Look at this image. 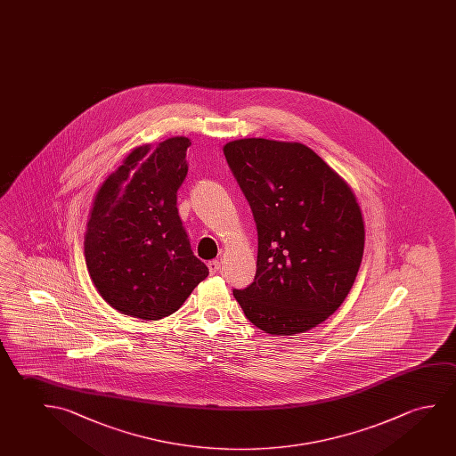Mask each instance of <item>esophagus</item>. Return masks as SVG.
<instances>
[{
  "label": "esophagus",
  "mask_w": 456,
  "mask_h": 456,
  "mask_svg": "<svg viewBox=\"0 0 456 456\" xmlns=\"http://www.w3.org/2000/svg\"><path fill=\"white\" fill-rule=\"evenodd\" d=\"M207 265H208V270H210V273L215 274L216 273L217 270L221 268V262H219V260H210V262H208Z\"/></svg>",
  "instance_id": "esophagus-1"
}]
</instances>
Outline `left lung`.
Returning <instances> with one entry per match:
<instances>
[{
    "mask_svg": "<svg viewBox=\"0 0 456 456\" xmlns=\"http://www.w3.org/2000/svg\"><path fill=\"white\" fill-rule=\"evenodd\" d=\"M223 150L259 237L254 282L233 297L265 333L308 331L341 306L357 278L364 248L357 197L298 142L240 139Z\"/></svg>",
    "mask_w": 456,
    "mask_h": 456,
    "instance_id": "left-lung-1",
    "label": "left lung"
}]
</instances>
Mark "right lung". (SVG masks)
Segmentation results:
<instances>
[{
  "label": "right lung",
  "mask_w": 456,
  "mask_h": 456,
  "mask_svg": "<svg viewBox=\"0 0 456 456\" xmlns=\"http://www.w3.org/2000/svg\"><path fill=\"white\" fill-rule=\"evenodd\" d=\"M190 145L188 137H172L134 148L93 200L86 268L101 297L123 314L143 321L174 314L208 276L176 208Z\"/></svg>",
  "instance_id": "obj_1"
}]
</instances>
